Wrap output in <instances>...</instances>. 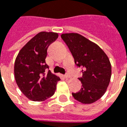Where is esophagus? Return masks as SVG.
Segmentation results:
<instances>
[{"instance_id":"obj_1","label":"esophagus","mask_w":127,"mask_h":127,"mask_svg":"<svg viewBox=\"0 0 127 127\" xmlns=\"http://www.w3.org/2000/svg\"><path fill=\"white\" fill-rule=\"evenodd\" d=\"M64 78H69V76L68 75V74H66V75H65V76H64Z\"/></svg>"}]
</instances>
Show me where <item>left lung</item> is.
<instances>
[{
	"mask_svg": "<svg viewBox=\"0 0 127 127\" xmlns=\"http://www.w3.org/2000/svg\"><path fill=\"white\" fill-rule=\"evenodd\" d=\"M74 57L75 64L82 68V88L72 96L83 104H92L103 96L111 78L110 60L102 49L94 42L78 33L61 35Z\"/></svg>",
	"mask_w": 127,
	"mask_h": 127,
	"instance_id": "obj_1",
	"label": "left lung"
}]
</instances>
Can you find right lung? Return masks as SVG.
<instances>
[{"instance_id": "1", "label": "right lung", "mask_w": 127, "mask_h": 127, "mask_svg": "<svg viewBox=\"0 0 127 127\" xmlns=\"http://www.w3.org/2000/svg\"><path fill=\"white\" fill-rule=\"evenodd\" d=\"M58 34L40 32L29 41L18 53L14 66L17 86L27 98L33 101L45 100L55 93L60 77L47 71L45 63L47 50L56 41Z\"/></svg>"}]
</instances>
